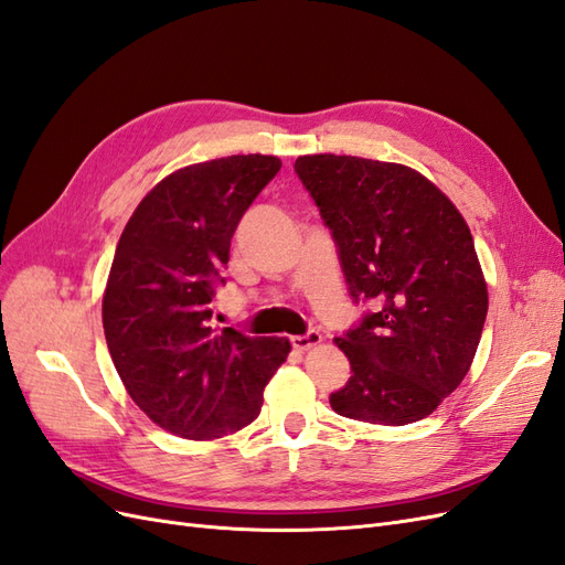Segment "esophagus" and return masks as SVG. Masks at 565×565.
<instances>
[{"label": "esophagus", "instance_id": "34e87169", "mask_svg": "<svg viewBox=\"0 0 565 565\" xmlns=\"http://www.w3.org/2000/svg\"><path fill=\"white\" fill-rule=\"evenodd\" d=\"M320 341H322V334L316 332V330H311V332H306V334L292 337V339H289V344H292L297 351H309V349L318 347Z\"/></svg>", "mask_w": 565, "mask_h": 565}]
</instances>
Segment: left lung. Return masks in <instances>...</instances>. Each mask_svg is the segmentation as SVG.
I'll return each instance as SVG.
<instances>
[{
	"label": "left lung",
	"instance_id": "left-lung-1",
	"mask_svg": "<svg viewBox=\"0 0 565 565\" xmlns=\"http://www.w3.org/2000/svg\"><path fill=\"white\" fill-rule=\"evenodd\" d=\"M295 172L337 245L351 299L377 309L337 337L351 363L337 415L403 426L461 384L481 341L488 287L455 204L415 169L303 156Z\"/></svg>",
	"mask_w": 565,
	"mask_h": 565
}]
</instances>
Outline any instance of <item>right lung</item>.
Returning <instances> with one entry per match:
<instances>
[{
	"label": "right lung",
	"instance_id": "add662e5",
	"mask_svg": "<svg viewBox=\"0 0 565 565\" xmlns=\"http://www.w3.org/2000/svg\"><path fill=\"white\" fill-rule=\"evenodd\" d=\"M273 156L183 167L141 200L119 237L104 295V330L131 401L164 431L212 440L262 413L289 341L212 328L231 237L280 172Z\"/></svg>",
	"mask_w": 565,
	"mask_h": 565
}]
</instances>
